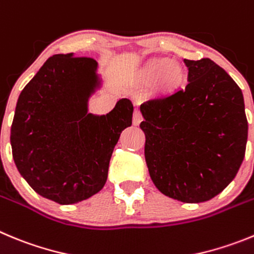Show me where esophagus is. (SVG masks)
Wrapping results in <instances>:
<instances>
[{
    "label": "esophagus",
    "instance_id": "esophagus-1",
    "mask_svg": "<svg viewBox=\"0 0 254 254\" xmlns=\"http://www.w3.org/2000/svg\"><path fill=\"white\" fill-rule=\"evenodd\" d=\"M141 122H142V115H141V112H139L138 109H134L132 123H133V126H139Z\"/></svg>",
    "mask_w": 254,
    "mask_h": 254
}]
</instances>
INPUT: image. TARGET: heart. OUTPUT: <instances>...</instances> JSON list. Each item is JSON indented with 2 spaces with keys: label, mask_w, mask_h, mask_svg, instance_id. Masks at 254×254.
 Instances as JSON below:
<instances>
[{
  "label": "heart",
  "mask_w": 254,
  "mask_h": 254,
  "mask_svg": "<svg viewBox=\"0 0 254 254\" xmlns=\"http://www.w3.org/2000/svg\"><path fill=\"white\" fill-rule=\"evenodd\" d=\"M136 80L141 85L153 84V97L169 101L186 89L189 84V71L181 63L170 58H152L137 69Z\"/></svg>",
  "instance_id": "obj_1"
}]
</instances>
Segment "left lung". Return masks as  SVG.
<instances>
[{
    "label": "left lung",
    "mask_w": 254,
    "mask_h": 254,
    "mask_svg": "<svg viewBox=\"0 0 254 254\" xmlns=\"http://www.w3.org/2000/svg\"><path fill=\"white\" fill-rule=\"evenodd\" d=\"M189 84L169 101L141 104L145 159L153 184L183 203L220 194L238 173L248 122L241 88L210 59L184 60Z\"/></svg>",
    "instance_id": "left-lung-1"
}]
</instances>
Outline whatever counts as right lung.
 Returning a JSON list of instances; mask_svg holds the SVG:
<instances>
[{
  "instance_id": "right-lung-1",
  "label": "right lung",
  "mask_w": 254,
  "mask_h": 254,
  "mask_svg": "<svg viewBox=\"0 0 254 254\" xmlns=\"http://www.w3.org/2000/svg\"><path fill=\"white\" fill-rule=\"evenodd\" d=\"M102 87L97 60L71 53L49 58L20 93L12 157L41 196L68 205L103 189L121 132L132 125L133 104L122 98L107 115L89 113L90 97Z\"/></svg>"
}]
</instances>
